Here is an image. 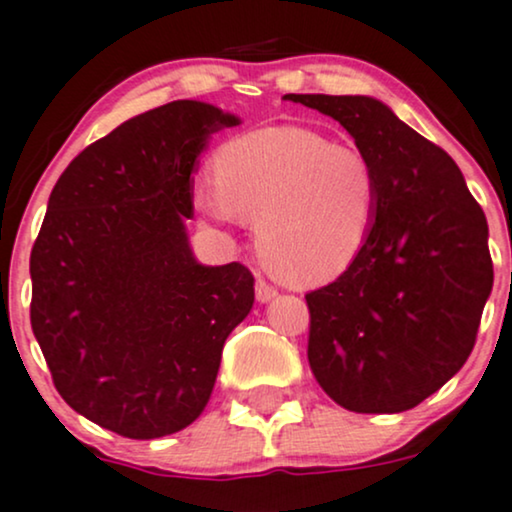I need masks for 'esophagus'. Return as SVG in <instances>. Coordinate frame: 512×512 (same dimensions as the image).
Returning a JSON list of instances; mask_svg holds the SVG:
<instances>
[{"label":"esophagus","mask_w":512,"mask_h":512,"mask_svg":"<svg viewBox=\"0 0 512 512\" xmlns=\"http://www.w3.org/2000/svg\"><path fill=\"white\" fill-rule=\"evenodd\" d=\"M255 295H257V300H260V303H269V300H274L276 295H279V291H276V288L269 281L257 279L255 281Z\"/></svg>","instance_id":"1"}]
</instances>
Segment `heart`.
Wrapping results in <instances>:
<instances>
[{
    "mask_svg": "<svg viewBox=\"0 0 512 512\" xmlns=\"http://www.w3.org/2000/svg\"><path fill=\"white\" fill-rule=\"evenodd\" d=\"M195 207L214 221H252L257 255L276 279L319 286L365 250L379 176L355 145L303 126L260 128L221 147Z\"/></svg>",
    "mask_w": 512,
    "mask_h": 512,
    "instance_id": "heart-1",
    "label": "heart"
}]
</instances>
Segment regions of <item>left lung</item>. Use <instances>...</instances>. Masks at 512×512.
<instances>
[{
	"mask_svg": "<svg viewBox=\"0 0 512 512\" xmlns=\"http://www.w3.org/2000/svg\"><path fill=\"white\" fill-rule=\"evenodd\" d=\"M353 135L379 176L362 255L307 293V360L326 396L353 412L420 405L465 365L494 286L489 226L458 164L365 95H286Z\"/></svg>",
	"mask_w": 512,
	"mask_h": 512,
	"instance_id": "obj_1",
	"label": "left lung"
}]
</instances>
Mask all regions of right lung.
<instances>
[{"instance_id": "obj_1", "label": "right lung", "mask_w": 512, "mask_h": 512, "mask_svg": "<svg viewBox=\"0 0 512 512\" xmlns=\"http://www.w3.org/2000/svg\"><path fill=\"white\" fill-rule=\"evenodd\" d=\"M240 119L176 100L85 147L59 176L30 252V324L59 396L128 439L193 424L226 338L255 303L250 269L190 250L197 157Z\"/></svg>"}]
</instances>
